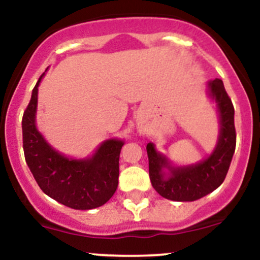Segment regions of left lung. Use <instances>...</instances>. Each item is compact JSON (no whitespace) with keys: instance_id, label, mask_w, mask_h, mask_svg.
<instances>
[{"instance_id":"8db88e82","label":"left lung","mask_w":260,"mask_h":260,"mask_svg":"<svg viewBox=\"0 0 260 260\" xmlns=\"http://www.w3.org/2000/svg\"><path fill=\"white\" fill-rule=\"evenodd\" d=\"M209 94L217 104L220 135L214 152L204 161L185 167H172L164 154L147 145L149 179L154 190L174 201H195L212 192L224 182L237 145L234 106L220 79L209 81ZM170 171L166 177L163 169Z\"/></svg>"}]
</instances>
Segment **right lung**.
Here are the masks:
<instances>
[{
    "label": "right lung",
    "instance_id": "add662e5",
    "mask_svg": "<svg viewBox=\"0 0 260 260\" xmlns=\"http://www.w3.org/2000/svg\"><path fill=\"white\" fill-rule=\"evenodd\" d=\"M44 75V74H43ZM22 117V143L26 164L41 190L57 203L89 210L104 205L114 195L119 177V153L124 142L104 141L86 159H73L55 151L35 124L38 86Z\"/></svg>",
    "mask_w": 260,
    "mask_h": 260
}]
</instances>
